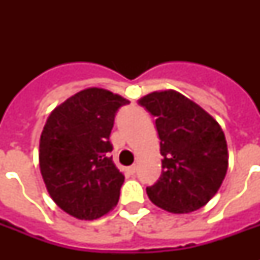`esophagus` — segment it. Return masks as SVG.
Instances as JSON below:
<instances>
[{
  "mask_svg": "<svg viewBox=\"0 0 260 260\" xmlns=\"http://www.w3.org/2000/svg\"><path fill=\"white\" fill-rule=\"evenodd\" d=\"M126 171H128V174H129V175H134L135 173H136V166H131V167H128V169H126Z\"/></svg>",
  "mask_w": 260,
  "mask_h": 260,
  "instance_id": "esophagus-1",
  "label": "esophagus"
}]
</instances>
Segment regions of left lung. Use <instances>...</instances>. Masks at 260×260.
Returning <instances> with one entry per match:
<instances>
[{
	"mask_svg": "<svg viewBox=\"0 0 260 260\" xmlns=\"http://www.w3.org/2000/svg\"><path fill=\"white\" fill-rule=\"evenodd\" d=\"M156 120L162 174L147 187L152 204L170 213H189L217 193L228 169V148L221 126L208 112L175 90L142 97Z\"/></svg>",
	"mask_w": 260,
	"mask_h": 260,
	"instance_id": "8db88e82",
	"label": "left lung"
}]
</instances>
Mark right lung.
I'll use <instances>...</instances> for the list:
<instances>
[{"mask_svg": "<svg viewBox=\"0 0 260 260\" xmlns=\"http://www.w3.org/2000/svg\"><path fill=\"white\" fill-rule=\"evenodd\" d=\"M128 100L89 87L56 106L39 146L43 181L56 205L73 217L94 220L117 205L122 175L109 156L114 116Z\"/></svg>", "mask_w": 260, "mask_h": 260, "instance_id": "right-lung-1", "label": "right lung"}]
</instances>
